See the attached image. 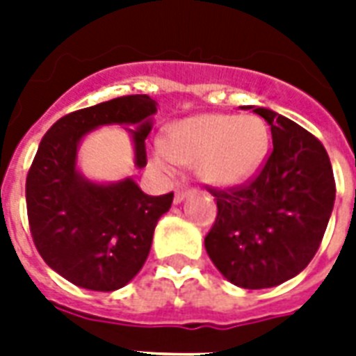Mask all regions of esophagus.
<instances>
[{"mask_svg": "<svg viewBox=\"0 0 356 356\" xmlns=\"http://www.w3.org/2000/svg\"><path fill=\"white\" fill-rule=\"evenodd\" d=\"M190 194H192V190H177V192H175V197H173V201H175V205H179V203H183L184 197H186V195H190Z\"/></svg>", "mask_w": 356, "mask_h": 356, "instance_id": "esophagus-1", "label": "esophagus"}]
</instances>
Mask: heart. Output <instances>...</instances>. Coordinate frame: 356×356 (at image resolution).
Masks as SVG:
<instances>
[{
	"mask_svg": "<svg viewBox=\"0 0 356 356\" xmlns=\"http://www.w3.org/2000/svg\"><path fill=\"white\" fill-rule=\"evenodd\" d=\"M268 147L270 129L254 114H197L173 123L164 142H153L149 162L168 179L181 166H195L201 181L229 188L259 172Z\"/></svg>",
	"mask_w": 356,
	"mask_h": 356,
	"instance_id": "b5f03b06",
	"label": "heart"
}]
</instances>
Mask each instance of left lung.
Returning a JSON list of instances; mask_svg holds the SVG:
<instances>
[{"instance_id":"left-lung-1","label":"left lung","mask_w":356,"mask_h":356,"mask_svg":"<svg viewBox=\"0 0 356 356\" xmlns=\"http://www.w3.org/2000/svg\"><path fill=\"white\" fill-rule=\"evenodd\" d=\"M248 108L268 122L273 151L251 183L211 190L218 216L205 249L229 282L260 290L309 266L325 234L337 186L320 140L271 108Z\"/></svg>"}]
</instances>
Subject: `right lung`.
<instances>
[{"mask_svg": "<svg viewBox=\"0 0 356 356\" xmlns=\"http://www.w3.org/2000/svg\"><path fill=\"white\" fill-rule=\"evenodd\" d=\"M153 114L156 102L149 96L116 97L66 114L38 145L25 183L31 234L46 264L75 286H125L142 270L156 222L172 207L173 194H144L133 177L97 183L77 168L86 134L103 125H133L127 131L134 166L142 170Z\"/></svg>", "mask_w": 356, "mask_h": 356, "instance_id": "right-lung-1", "label": "right lung"}]
</instances>
